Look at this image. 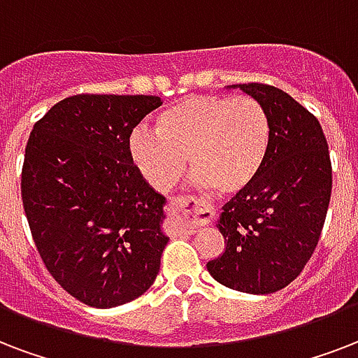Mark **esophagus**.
<instances>
[{
    "label": "esophagus",
    "instance_id": "34e87169",
    "mask_svg": "<svg viewBox=\"0 0 358 358\" xmlns=\"http://www.w3.org/2000/svg\"><path fill=\"white\" fill-rule=\"evenodd\" d=\"M171 204H173V208H176L178 212L187 215L189 229L206 225L212 220V215H214V212L208 206H203V204L199 203V199L191 197V195H182V197L173 199Z\"/></svg>",
    "mask_w": 358,
    "mask_h": 358
}]
</instances>
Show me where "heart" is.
I'll return each instance as SVG.
<instances>
[{
	"label": "heart",
	"mask_w": 358,
	"mask_h": 358,
	"mask_svg": "<svg viewBox=\"0 0 358 358\" xmlns=\"http://www.w3.org/2000/svg\"><path fill=\"white\" fill-rule=\"evenodd\" d=\"M266 108L248 95H197L169 106L155 131L136 129L129 141L141 174L157 191H169L185 174L187 161L201 185L223 195L250 187L270 150Z\"/></svg>",
	"instance_id": "heart-1"
}]
</instances>
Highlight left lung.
Instances as JSON below:
<instances>
[{"label": "left lung", "instance_id": "obj_1", "mask_svg": "<svg viewBox=\"0 0 358 358\" xmlns=\"http://www.w3.org/2000/svg\"><path fill=\"white\" fill-rule=\"evenodd\" d=\"M266 108L272 127L263 171L220 214L222 257L210 276L250 294L287 287L312 257L331 203L329 144L312 113L268 84H234Z\"/></svg>", "mask_w": 358, "mask_h": 358}]
</instances>
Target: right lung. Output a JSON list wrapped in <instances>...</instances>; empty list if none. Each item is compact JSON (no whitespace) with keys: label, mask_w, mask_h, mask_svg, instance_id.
Here are the masks:
<instances>
[{"label":"right lung","mask_w":358,"mask_h":358,"mask_svg":"<svg viewBox=\"0 0 358 358\" xmlns=\"http://www.w3.org/2000/svg\"><path fill=\"white\" fill-rule=\"evenodd\" d=\"M161 103L157 95H73L27 141L22 203L37 252L88 306L127 304L159 272L167 199L133 163L129 136Z\"/></svg>","instance_id":"right-lung-1"}]
</instances>
